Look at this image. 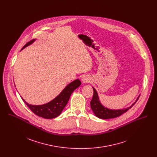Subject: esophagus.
<instances>
[{
  "instance_id": "esophagus-1",
  "label": "esophagus",
  "mask_w": 157,
  "mask_h": 157,
  "mask_svg": "<svg viewBox=\"0 0 157 157\" xmlns=\"http://www.w3.org/2000/svg\"><path fill=\"white\" fill-rule=\"evenodd\" d=\"M82 81L83 82V83H89L90 82V78L88 76H84L82 77Z\"/></svg>"
}]
</instances>
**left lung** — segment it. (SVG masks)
Segmentation results:
<instances>
[{
    "label": "left lung",
    "instance_id": "1",
    "mask_svg": "<svg viewBox=\"0 0 157 157\" xmlns=\"http://www.w3.org/2000/svg\"><path fill=\"white\" fill-rule=\"evenodd\" d=\"M92 88L94 90V95H93V97L90 102L91 109L96 117H97L99 118L104 119V120L116 118V117H118L124 113L127 112L129 109H130L134 105L135 103L136 102V101L138 100V99L140 97V95H139L137 97V98L135 100L134 103H132L128 108L121 109H116V110L111 109L105 107L104 106H103L101 104L97 92L96 91V90L94 87H92Z\"/></svg>",
    "mask_w": 157,
    "mask_h": 157
}]
</instances>
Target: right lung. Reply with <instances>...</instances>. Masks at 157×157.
I'll return each instance as SVG.
<instances>
[{
	"mask_svg": "<svg viewBox=\"0 0 157 157\" xmlns=\"http://www.w3.org/2000/svg\"><path fill=\"white\" fill-rule=\"evenodd\" d=\"M36 39H33L30 42H28L25 45L21 50L29 45L33 44ZM81 82L78 79H76L73 82H71L63 90L52 100L51 101L41 105H33L28 103L22 97H21L24 103L27 106L34 112L36 115L43 117L46 119H52L56 118L60 115L63 109L66 106L69 101L71 95L81 85Z\"/></svg>",
	"mask_w": 157,
	"mask_h": 157,
	"instance_id": "obj_1",
	"label": "right lung"
}]
</instances>
